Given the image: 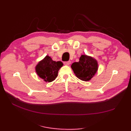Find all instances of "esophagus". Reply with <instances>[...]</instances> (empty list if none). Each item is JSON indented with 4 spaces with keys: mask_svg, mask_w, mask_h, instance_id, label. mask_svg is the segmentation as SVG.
Instances as JSON below:
<instances>
[{
    "mask_svg": "<svg viewBox=\"0 0 131 131\" xmlns=\"http://www.w3.org/2000/svg\"><path fill=\"white\" fill-rule=\"evenodd\" d=\"M71 63V62L70 61H66V62H64V64L66 65V66H69Z\"/></svg>",
    "mask_w": 131,
    "mask_h": 131,
    "instance_id": "34e87169",
    "label": "esophagus"
}]
</instances>
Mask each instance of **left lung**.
Wrapping results in <instances>:
<instances>
[{"label": "left lung", "instance_id": "obj_1", "mask_svg": "<svg viewBox=\"0 0 131 131\" xmlns=\"http://www.w3.org/2000/svg\"><path fill=\"white\" fill-rule=\"evenodd\" d=\"M76 77L81 80L90 81L97 73L98 64L94 58L86 54H82L78 62H74L71 66Z\"/></svg>", "mask_w": 131, "mask_h": 131}]
</instances>
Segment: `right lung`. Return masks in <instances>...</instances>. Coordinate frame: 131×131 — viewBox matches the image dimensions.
<instances>
[{
    "instance_id": "1",
    "label": "right lung",
    "mask_w": 131,
    "mask_h": 131,
    "mask_svg": "<svg viewBox=\"0 0 131 131\" xmlns=\"http://www.w3.org/2000/svg\"><path fill=\"white\" fill-rule=\"evenodd\" d=\"M61 61H54L48 55L39 62L35 67L37 75L45 82H52L57 77L58 70L62 66Z\"/></svg>"
}]
</instances>
